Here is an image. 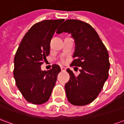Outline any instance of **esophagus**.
<instances>
[{
	"mask_svg": "<svg viewBox=\"0 0 124 124\" xmlns=\"http://www.w3.org/2000/svg\"><path fill=\"white\" fill-rule=\"evenodd\" d=\"M60 68H61V70H62V71H65V70H66V68L63 67V66H61Z\"/></svg>",
	"mask_w": 124,
	"mask_h": 124,
	"instance_id": "obj_1",
	"label": "esophagus"
}]
</instances>
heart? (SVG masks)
Listing matches in <instances>:
<instances>
[{
    "instance_id": "1",
    "label": "heart",
    "mask_w": 124,
    "mask_h": 124,
    "mask_svg": "<svg viewBox=\"0 0 124 124\" xmlns=\"http://www.w3.org/2000/svg\"><path fill=\"white\" fill-rule=\"evenodd\" d=\"M61 61H62V62H64V60H63V59H62V60H61Z\"/></svg>"
}]
</instances>
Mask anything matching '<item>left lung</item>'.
Instances as JSON below:
<instances>
[{
    "label": "left lung",
    "mask_w": 124,
    "mask_h": 124,
    "mask_svg": "<svg viewBox=\"0 0 124 124\" xmlns=\"http://www.w3.org/2000/svg\"><path fill=\"white\" fill-rule=\"evenodd\" d=\"M63 32L70 33L75 40L74 60L70 66L81 67L78 76L67 69L70 80L65 85L66 97L72 105L85 106L98 97L108 78V52L98 33L88 23L66 20L56 33Z\"/></svg>",
    "instance_id": "left-lung-1"
}]
</instances>
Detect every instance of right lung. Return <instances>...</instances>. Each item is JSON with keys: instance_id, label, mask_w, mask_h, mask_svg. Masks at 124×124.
Here are the masks:
<instances>
[{"instance_id": "right-lung-1", "label": "right lung", "mask_w": 124, "mask_h": 124, "mask_svg": "<svg viewBox=\"0 0 124 124\" xmlns=\"http://www.w3.org/2000/svg\"><path fill=\"white\" fill-rule=\"evenodd\" d=\"M64 19L45 20L36 23L23 38L15 56L14 78L16 86L29 103L44 104L51 96L57 76L61 71L58 64L48 71L41 65L50 53V43Z\"/></svg>"}]
</instances>
